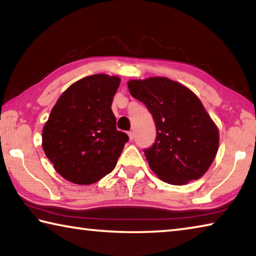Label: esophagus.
I'll return each mask as SVG.
<instances>
[{"label": "esophagus", "instance_id": "34e87169", "mask_svg": "<svg viewBox=\"0 0 256 256\" xmlns=\"http://www.w3.org/2000/svg\"><path fill=\"white\" fill-rule=\"evenodd\" d=\"M128 138H130V140H131V141H132V140H133V138H134V133H133L132 131H130V132L128 133Z\"/></svg>", "mask_w": 256, "mask_h": 256}]
</instances>
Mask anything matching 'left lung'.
<instances>
[{"mask_svg":"<svg viewBox=\"0 0 256 256\" xmlns=\"http://www.w3.org/2000/svg\"><path fill=\"white\" fill-rule=\"evenodd\" d=\"M128 86L154 120L157 136L144 149L154 174L172 185L204 175L218 151L219 132L200 99L183 84L164 76L131 80Z\"/></svg>","mask_w":256,"mask_h":256,"instance_id":"1","label":"left lung"}]
</instances>
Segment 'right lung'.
<instances>
[{
  "instance_id": "1",
  "label": "right lung",
  "mask_w": 256,
  "mask_h": 256,
  "mask_svg": "<svg viewBox=\"0 0 256 256\" xmlns=\"http://www.w3.org/2000/svg\"><path fill=\"white\" fill-rule=\"evenodd\" d=\"M120 81L107 74L86 76L68 86L52 110L42 128V149L68 182L96 183L118 164L128 141L116 128L110 108Z\"/></svg>"
}]
</instances>
